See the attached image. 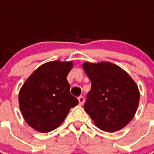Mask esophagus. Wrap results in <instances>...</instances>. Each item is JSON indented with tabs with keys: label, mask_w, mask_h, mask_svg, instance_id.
<instances>
[{
	"label": "esophagus",
	"mask_w": 154,
	"mask_h": 154,
	"mask_svg": "<svg viewBox=\"0 0 154 154\" xmlns=\"http://www.w3.org/2000/svg\"><path fill=\"white\" fill-rule=\"evenodd\" d=\"M78 101H79V105L81 106H82L85 102V99H84V97L82 96H81V97H78Z\"/></svg>",
	"instance_id": "1"
}]
</instances>
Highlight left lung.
Returning a JSON list of instances; mask_svg holds the SVG:
<instances>
[{
    "mask_svg": "<svg viewBox=\"0 0 154 154\" xmlns=\"http://www.w3.org/2000/svg\"><path fill=\"white\" fill-rule=\"evenodd\" d=\"M82 67L91 82L84 109L94 124L110 133L125 127L139 106L140 94L135 82L110 62H86Z\"/></svg>",
    "mask_w": 154,
    "mask_h": 154,
    "instance_id": "1",
    "label": "left lung"
}]
</instances>
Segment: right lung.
<instances>
[{"mask_svg":"<svg viewBox=\"0 0 154 154\" xmlns=\"http://www.w3.org/2000/svg\"><path fill=\"white\" fill-rule=\"evenodd\" d=\"M73 63L51 61L38 67L20 90L19 105L29 125L41 133L50 132L63 122L78 100L70 94L67 74Z\"/></svg>","mask_w":154,"mask_h":154,"instance_id":"1","label":"right lung"}]
</instances>
